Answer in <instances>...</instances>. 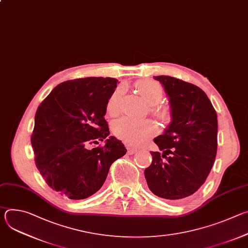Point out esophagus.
Masks as SVG:
<instances>
[{"mask_svg": "<svg viewBox=\"0 0 248 248\" xmlns=\"http://www.w3.org/2000/svg\"><path fill=\"white\" fill-rule=\"evenodd\" d=\"M125 146H126V149H127V152H128V154H134L136 151H137V148L136 147H134V146H131V145H129V144H125Z\"/></svg>", "mask_w": 248, "mask_h": 248, "instance_id": "34e87169", "label": "esophagus"}]
</instances>
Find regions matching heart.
<instances>
[{"mask_svg": "<svg viewBox=\"0 0 248 248\" xmlns=\"http://www.w3.org/2000/svg\"><path fill=\"white\" fill-rule=\"evenodd\" d=\"M137 91L145 102L150 106L157 105L163 98V88L154 81H141L137 83ZM124 88L115 90L107 101V112L111 117H117L121 113V101ZM151 113L158 116L162 121H169L170 111L167 108L151 107ZM115 135L127 144H139L148 136L156 131V126L150 121H134L131 119H122L114 126Z\"/></svg>", "mask_w": 248, "mask_h": 248, "instance_id": "obj_1", "label": "heart"}]
</instances>
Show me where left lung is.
Returning a JSON list of instances; mask_svg holds the SVG:
<instances>
[{
    "label": "left lung",
    "mask_w": 248,
    "mask_h": 248,
    "mask_svg": "<svg viewBox=\"0 0 248 248\" xmlns=\"http://www.w3.org/2000/svg\"><path fill=\"white\" fill-rule=\"evenodd\" d=\"M154 79L169 96L171 121L163 134L154 138L163 153L150 152L153 160L144 174L155 195L180 200L197 191L213 167L217 154V114L198 86L167 76Z\"/></svg>",
    "instance_id": "1"
}]
</instances>
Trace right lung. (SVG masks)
<instances>
[{"label":"right lung","mask_w":248,"mask_h":248,"mask_svg":"<svg viewBox=\"0 0 248 248\" xmlns=\"http://www.w3.org/2000/svg\"><path fill=\"white\" fill-rule=\"evenodd\" d=\"M112 78H86L56 86L35 115L31 144L48 186L69 199H85L104 185L111 165L126 153L109 136L107 101L117 87ZM105 140L103 148L89 150Z\"/></svg>","instance_id":"right-lung-1"}]
</instances>
